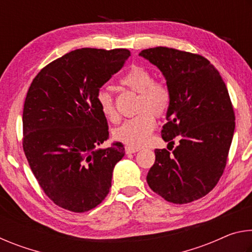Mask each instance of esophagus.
<instances>
[{
    "instance_id": "34e87169",
    "label": "esophagus",
    "mask_w": 252,
    "mask_h": 252,
    "mask_svg": "<svg viewBox=\"0 0 252 252\" xmlns=\"http://www.w3.org/2000/svg\"><path fill=\"white\" fill-rule=\"evenodd\" d=\"M140 150V148L132 147V146H126V155H131V153H135Z\"/></svg>"
}]
</instances>
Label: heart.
<instances>
[{
  "instance_id": "heart-1",
  "label": "heart",
  "mask_w": 252,
  "mask_h": 252,
  "mask_svg": "<svg viewBox=\"0 0 252 252\" xmlns=\"http://www.w3.org/2000/svg\"><path fill=\"white\" fill-rule=\"evenodd\" d=\"M120 83L139 93L136 110L140 112L114 130V138L132 147H141L149 140L156 126V116H162L168 110L171 94L167 85L153 81L152 74L141 66H133L122 76ZM100 112L109 121L118 120L113 96L109 91L101 90L96 97Z\"/></svg>"
}]
</instances>
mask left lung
Returning a JSON list of instances; mask_svg holds the SVG:
<instances>
[{"label": "left lung", "instance_id": "obj_1", "mask_svg": "<svg viewBox=\"0 0 252 252\" xmlns=\"http://www.w3.org/2000/svg\"><path fill=\"white\" fill-rule=\"evenodd\" d=\"M139 55L161 71L171 94L162 139H180L172 152L156 149L147 182L169 202L194 201L215 188L227 163L234 133L227 87L201 55L164 46Z\"/></svg>", "mask_w": 252, "mask_h": 252}]
</instances>
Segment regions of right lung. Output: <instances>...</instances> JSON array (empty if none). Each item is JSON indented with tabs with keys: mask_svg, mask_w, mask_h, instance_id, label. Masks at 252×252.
<instances>
[{
	"mask_svg": "<svg viewBox=\"0 0 252 252\" xmlns=\"http://www.w3.org/2000/svg\"><path fill=\"white\" fill-rule=\"evenodd\" d=\"M130 51L79 49L51 62L34 78L23 109V149L45 194L59 207L89 211L109 193L112 172L125 157L109 139L96 97Z\"/></svg>",
	"mask_w": 252,
	"mask_h": 252,
	"instance_id": "obj_1",
	"label": "right lung"
}]
</instances>
